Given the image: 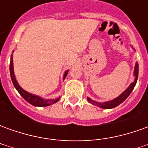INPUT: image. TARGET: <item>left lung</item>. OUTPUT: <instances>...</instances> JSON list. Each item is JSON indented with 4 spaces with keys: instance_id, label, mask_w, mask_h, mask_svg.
Wrapping results in <instances>:
<instances>
[{
    "instance_id": "1",
    "label": "left lung",
    "mask_w": 148,
    "mask_h": 148,
    "mask_svg": "<svg viewBox=\"0 0 148 148\" xmlns=\"http://www.w3.org/2000/svg\"><path fill=\"white\" fill-rule=\"evenodd\" d=\"M139 65L138 63H136V66H135V70H134V76H135V80H134L133 82H132L130 84V86L127 87V89L126 90H124L123 93H121L120 96H118L117 97H116L115 99L112 100V101H106V102H97V101H95L93 100L90 99V97H87V100L89 101V102H90L93 106H97L100 107V108H102V109H112V108H115L118 106L120 104L123 102L124 101L126 100L127 97L130 95V93H132V91L133 90L134 87L136 86V84L137 82V79H138V74H139Z\"/></svg>"
}]
</instances>
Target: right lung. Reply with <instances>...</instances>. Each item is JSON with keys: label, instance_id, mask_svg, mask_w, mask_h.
<instances>
[{"label": "right lung", "instance_id": "1", "mask_svg": "<svg viewBox=\"0 0 148 148\" xmlns=\"http://www.w3.org/2000/svg\"><path fill=\"white\" fill-rule=\"evenodd\" d=\"M9 71H10V75H11L12 82L14 85L15 88L16 89L19 93L21 94V96L23 97L26 101H27L28 103H30L31 105H32L34 106H39V107H45V106H51L52 104H55L59 100V97L58 98H56V99H48L45 100L42 99V97H40L39 96H36V95H34V94H32V93H28L27 91H25L24 89H22L19 84H18L17 81L16 79V77H15L14 74V69H13V61H12V55H11V61H10V66H9ZM68 74V71H66L65 72L64 75H63V80L65 79V77H66V75Z\"/></svg>", "mask_w": 148, "mask_h": 148}]
</instances>
